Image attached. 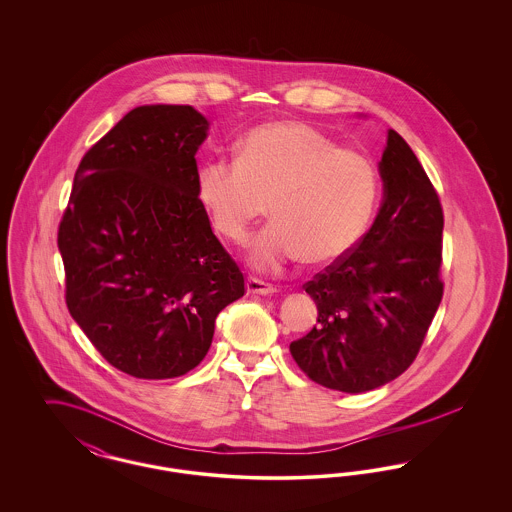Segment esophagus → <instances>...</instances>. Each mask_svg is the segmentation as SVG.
<instances>
[{
    "mask_svg": "<svg viewBox=\"0 0 512 512\" xmlns=\"http://www.w3.org/2000/svg\"><path fill=\"white\" fill-rule=\"evenodd\" d=\"M245 288H247V293H259V295H268V293L276 292V286L268 284L265 280H259V278H255V276H249V278H247Z\"/></svg>",
    "mask_w": 512,
    "mask_h": 512,
    "instance_id": "obj_1",
    "label": "esophagus"
}]
</instances>
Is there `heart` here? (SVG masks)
I'll use <instances>...</instances> for the list:
<instances>
[{
  "label": "heart",
  "instance_id": "1",
  "mask_svg": "<svg viewBox=\"0 0 512 512\" xmlns=\"http://www.w3.org/2000/svg\"><path fill=\"white\" fill-rule=\"evenodd\" d=\"M197 197L222 238L242 244L267 211L272 224L249 261L274 272L305 257L332 265L363 240L378 201V171L365 153L341 147L297 121L261 124L238 142L236 159H209Z\"/></svg>",
  "mask_w": 512,
  "mask_h": 512
}]
</instances>
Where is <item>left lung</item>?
<instances>
[{"label": "left lung", "instance_id": "left-lung-1", "mask_svg": "<svg viewBox=\"0 0 512 512\" xmlns=\"http://www.w3.org/2000/svg\"><path fill=\"white\" fill-rule=\"evenodd\" d=\"M380 176L374 224L349 255L303 286L317 303V326L290 343L313 382L345 393L380 388L413 365L443 295L441 203L395 130Z\"/></svg>", "mask_w": 512, "mask_h": 512}]
</instances>
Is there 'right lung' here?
<instances>
[{
    "instance_id": "add662e5",
    "label": "right lung",
    "mask_w": 512,
    "mask_h": 512,
    "mask_svg": "<svg viewBox=\"0 0 512 512\" xmlns=\"http://www.w3.org/2000/svg\"><path fill=\"white\" fill-rule=\"evenodd\" d=\"M207 130L192 105L132 109L82 157L59 224L69 313L134 378L190 372L245 293L197 197Z\"/></svg>"
}]
</instances>
